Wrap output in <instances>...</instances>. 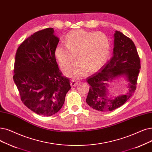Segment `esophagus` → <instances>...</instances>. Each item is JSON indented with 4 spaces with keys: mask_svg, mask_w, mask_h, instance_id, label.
Instances as JSON below:
<instances>
[{
    "mask_svg": "<svg viewBox=\"0 0 152 152\" xmlns=\"http://www.w3.org/2000/svg\"><path fill=\"white\" fill-rule=\"evenodd\" d=\"M77 83H78V81L77 80H72L71 81L70 84H71V86L72 87H73V86H76L77 84Z\"/></svg>",
    "mask_w": 152,
    "mask_h": 152,
    "instance_id": "esophagus-1",
    "label": "esophagus"
}]
</instances>
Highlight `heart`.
<instances>
[{
	"label": "heart",
	"mask_w": 152,
	"mask_h": 152,
	"mask_svg": "<svg viewBox=\"0 0 152 152\" xmlns=\"http://www.w3.org/2000/svg\"><path fill=\"white\" fill-rule=\"evenodd\" d=\"M110 52L108 37L102 32H91L83 30L70 31L66 42H60L56 46L55 54L60 66L66 69L76 58L79 61L66 71L71 77H80L88 72L101 68L106 61Z\"/></svg>",
	"instance_id": "b5f03b06"
}]
</instances>
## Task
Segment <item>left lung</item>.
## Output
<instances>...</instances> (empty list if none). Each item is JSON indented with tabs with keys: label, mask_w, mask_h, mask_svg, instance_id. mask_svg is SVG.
Instances as JSON below:
<instances>
[{
	"label": "left lung",
	"mask_w": 152,
	"mask_h": 152,
	"mask_svg": "<svg viewBox=\"0 0 152 152\" xmlns=\"http://www.w3.org/2000/svg\"><path fill=\"white\" fill-rule=\"evenodd\" d=\"M114 37L113 56L99 71L87 78L91 86L86 101L90 107L102 112L121 107L133 95L140 69V60L132 40L118 31H115ZM121 76L129 82L128 92L124 95L109 96V84Z\"/></svg>",
	"instance_id": "obj_1"
}]
</instances>
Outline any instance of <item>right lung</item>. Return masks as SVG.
Returning a JSON list of instances; mask_svg holds the SVG:
<instances>
[{"mask_svg": "<svg viewBox=\"0 0 152 152\" xmlns=\"http://www.w3.org/2000/svg\"><path fill=\"white\" fill-rule=\"evenodd\" d=\"M60 39L53 28L34 33L18 48L14 81L25 106L50 116L60 110L71 89L69 79L59 69L55 54Z\"/></svg>", "mask_w": 152, "mask_h": 152, "instance_id": "add662e5", "label": "right lung"}]
</instances>
